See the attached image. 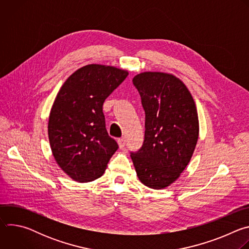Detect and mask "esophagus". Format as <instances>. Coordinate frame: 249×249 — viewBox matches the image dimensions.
<instances>
[{
	"instance_id": "esophagus-1",
	"label": "esophagus",
	"mask_w": 249,
	"mask_h": 249,
	"mask_svg": "<svg viewBox=\"0 0 249 249\" xmlns=\"http://www.w3.org/2000/svg\"><path fill=\"white\" fill-rule=\"evenodd\" d=\"M118 145H119V148L120 149H124V147H125V138H120V139H118Z\"/></svg>"
}]
</instances>
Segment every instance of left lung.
<instances>
[{
    "label": "left lung",
    "mask_w": 249,
    "mask_h": 249,
    "mask_svg": "<svg viewBox=\"0 0 249 249\" xmlns=\"http://www.w3.org/2000/svg\"><path fill=\"white\" fill-rule=\"evenodd\" d=\"M145 110V140L131 153L137 175L144 185L163 189L189 163L199 137L194 99L175 76L144 72L133 79Z\"/></svg>",
    "instance_id": "8db88e82"
}]
</instances>
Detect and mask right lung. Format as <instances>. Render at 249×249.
Returning a JSON list of instances; mask_svg holds the SVG:
<instances>
[{
    "label": "right lung",
    "mask_w": 249,
    "mask_h": 249,
    "mask_svg": "<svg viewBox=\"0 0 249 249\" xmlns=\"http://www.w3.org/2000/svg\"><path fill=\"white\" fill-rule=\"evenodd\" d=\"M128 74L112 66L87 65L66 80L54 100L48 121L51 151L78 182L100 177L118 149L106 131L102 105Z\"/></svg>",
    "instance_id": "right-lung-1"
}]
</instances>
